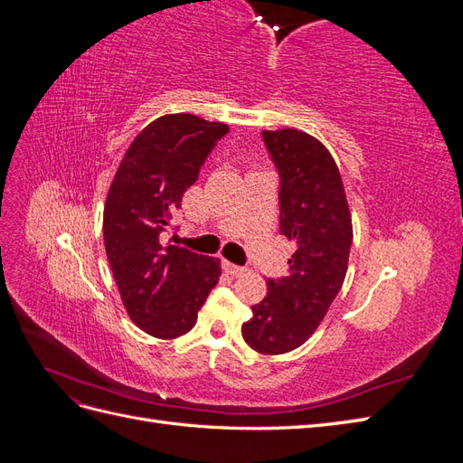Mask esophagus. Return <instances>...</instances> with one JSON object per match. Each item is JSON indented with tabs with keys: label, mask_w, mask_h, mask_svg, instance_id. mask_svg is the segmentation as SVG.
Returning <instances> with one entry per match:
<instances>
[{
	"label": "esophagus",
	"mask_w": 463,
	"mask_h": 463,
	"mask_svg": "<svg viewBox=\"0 0 463 463\" xmlns=\"http://www.w3.org/2000/svg\"><path fill=\"white\" fill-rule=\"evenodd\" d=\"M223 270H226L232 276H243L247 272L245 266H237V264H232L228 260H223Z\"/></svg>",
	"instance_id": "esophagus-1"
}]
</instances>
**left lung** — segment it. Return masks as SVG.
<instances>
[{"label":"left lung","instance_id":"left-lung-1","mask_svg":"<svg viewBox=\"0 0 463 463\" xmlns=\"http://www.w3.org/2000/svg\"><path fill=\"white\" fill-rule=\"evenodd\" d=\"M279 174V233L296 243L288 274L269 279L250 307L243 340L264 355L309 340L342 289L354 228L342 175L318 138L298 129L262 131Z\"/></svg>","mask_w":463,"mask_h":463}]
</instances>
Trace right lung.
<instances>
[{
	"label": "right lung",
	"mask_w": 463,
	"mask_h": 463,
	"mask_svg": "<svg viewBox=\"0 0 463 463\" xmlns=\"http://www.w3.org/2000/svg\"><path fill=\"white\" fill-rule=\"evenodd\" d=\"M226 123L191 114L154 119L135 137L104 206V245L125 311L160 340L189 332L222 274L220 260L164 243L172 216Z\"/></svg>",
	"instance_id": "obj_1"
}]
</instances>
